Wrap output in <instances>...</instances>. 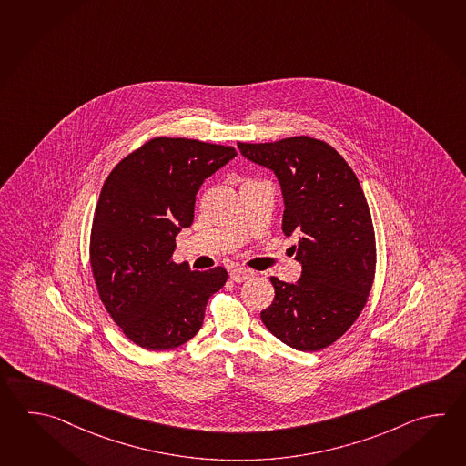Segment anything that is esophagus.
I'll return each instance as SVG.
<instances>
[{
    "label": "esophagus",
    "mask_w": 466,
    "mask_h": 466,
    "mask_svg": "<svg viewBox=\"0 0 466 466\" xmlns=\"http://www.w3.org/2000/svg\"><path fill=\"white\" fill-rule=\"evenodd\" d=\"M254 274H256L254 270H248L246 267H234V268L230 270V279H232L234 282H244V280H248V279H250Z\"/></svg>",
    "instance_id": "1"
}]
</instances>
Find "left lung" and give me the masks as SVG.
<instances>
[{"label": "left lung", "instance_id": "obj_1", "mask_svg": "<svg viewBox=\"0 0 466 466\" xmlns=\"http://www.w3.org/2000/svg\"><path fill=\"white\" fill-rule=\"evenodd\" d=\"M238 146L274 171L284 194L282 230L300 236L292 248L302 277L295 284L270 277L276 297L260 319L295 350H322L359 319L375 277V230L360 182L330 144L309 136Z\"/></svg>", "mask_w": 466, "mask_h": 466}]
</instances>
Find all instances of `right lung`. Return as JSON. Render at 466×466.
Segmentation results:
<instances>
[{
    "mask_svg": "<svg viewBox=\"0 0 466 466\" xmlns=\"http://www.w3.org/2000/svg\"><path fill=\"white\" fill-rule=\"evenodd\" d=\"M230 146L154 137L107 176L96 206L89 262L97 294L124 335L171 350L199 332L206 305L228 280L172 262L176 236L194 220L202 182L234 159Z\"/></svg>",
    "mask_w": 466,
    "mask_h": 466,
    "instance_id": "right-lung-1",
    "label": "right lung"
}]
</instances>
